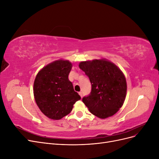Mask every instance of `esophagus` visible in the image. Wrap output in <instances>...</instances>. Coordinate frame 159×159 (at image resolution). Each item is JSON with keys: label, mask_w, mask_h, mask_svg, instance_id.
<instances>
[{"label": "esophagus", "mask_w": 159, "mask_h": 159, "mask_svg": "<svg viewBox=\"0 0 159 159\" xmlns=\"http://www.w3.org/2000/svg\"><path fill=\"white\" fill-rule=\"evenodd\" d=\"M79 95L81 96V98H82V92H81L80 91V92H79Z\"/></svg>", "instance_id": "esophagus-1"}]
</instances>
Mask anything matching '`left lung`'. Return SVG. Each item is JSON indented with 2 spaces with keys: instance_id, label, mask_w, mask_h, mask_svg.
Masks as SVG:
<instances>
[{
  "instance_id": "1",
  "label": "left lung",
  "mask_w": 159,
  "mask_h": 159,
  "mask_svg": "<svg viewBox=\"0 0 159 159\" xmlns=\"http://www.w3.org/2000/svg\"><path fill=\"white\" fill-rule=\"evenodd\" d=\"M79 67L91 84V93L82 102L96 117L113 116L123 106L126 97L127 82L121 70L105 59L81 61Z\"/></svg>"
}]
</instances>
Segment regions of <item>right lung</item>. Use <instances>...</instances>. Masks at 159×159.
I'll return each mask as SVG.
<instances>
[{"mask_svg":"<svg viewBox=\"0 0 159 159\" xmlns=\"http://www.w3.org/2000/svg\"><path fill=\"white\" fill-rule=\"evenodd\" d=\"M71 68L68 60H56L44 67L36 76L33 88L36 103L51 119L59 120L68 115L81 99L68 79Z\"/></svg>","mask_w":159,"mask_h":159,"instance_id":"right-lung-1","label":"right lung"}]
</instances>
